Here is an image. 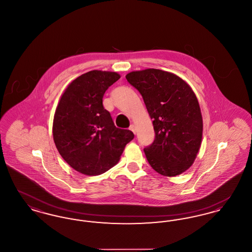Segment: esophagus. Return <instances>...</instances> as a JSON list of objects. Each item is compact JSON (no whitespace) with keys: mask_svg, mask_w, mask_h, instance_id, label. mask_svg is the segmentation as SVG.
Instances as JSON below:
<instances>
[{"mask_svg":"<svg viewBox=\"0 0 252 252\" xmlns=\"http://www.w3.org/2000/svg\"><path fill=\"white\" fill-rule=\"evenodd\" d=\"M129 129H130V130H131V131L133 132L134 134L136 133V126H135L134 125H131V126H129Z\"/></svg>","mask_w":252,"mask_h":252,"instance_id":"1","label":"esophagus"}]
</instances>
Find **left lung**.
<instances>
[{"label":"left lung","mask_w":252,"mask_h":252,"mask_svg":"<svg viewBox=\"0 0 252 252\" xmlns=\"http://www.w3.org/2000/svg\"><path fill=\"white\" fill-rule=\"evenodd\" d=\"M126 78L143 96L153 120L155 140L144 149L149 164L165 177L185 172L199 151L203 131L191 87L178 75L158 69L129 72Z\"/></svg>","instance_id":"8db88e82"}]
</instances>
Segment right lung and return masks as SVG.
<instances>
[{"mask_svg":"<svg viewBox=\"0 0 252 252\" xmlns=\"http://www.w3.org/2000/svg\"><path fill=\"white\" fill-rule=\"evenodd\" d=\"M120 74L91 71L78 76L60 98L53 123L54 142L64 160L75 171L97 176L113 167L134 138L114 126L103 106V96Z\"/></svg>","mask_w":252,"mask_h":252,"instance_id":"obj_1","label":"right lung"}]
</instances>
